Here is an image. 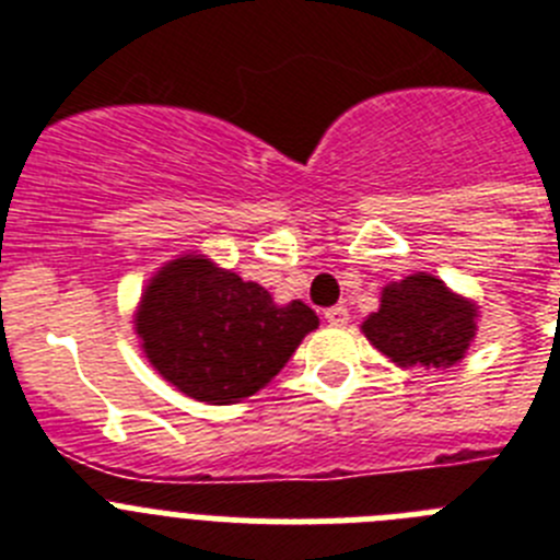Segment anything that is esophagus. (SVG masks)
Here are the masks:
<instances>
[{
  "label": "esophagus",
  "mask_w": 560,
  "mask_h": 560,
  "mask_svg": "<svg viewBox=\"0 0 560 560\" xmlns=\"http://www.w3.org/2000/svg\"><path fill=\"white\" fill-rule=\"evenodd\" d=\"M325 319H328L330 325H336V328H339V325H348L350 323L348 305H334V308H328L325 311Z\"/></svg>",
  "instance_id": "esophagus-1"
}]
</instances>
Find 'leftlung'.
Returning <instances> with one entry per match:
<instances>
[{
	"label": "left lung",
	"instance_id": "left-lung-1",
	"mask_svg": "<svg viewBox=\"0 0 560 560\" xmlns=\"http://www.w3.org/2000/svg\"><path fill=\"white\" fill-rule=\"evenodd\" d=\"M474 319V303L420 271L389 283L381 294V308L364 319L361 330L400 368H452L471 345Z\"/></svg>",
	"mask_w": 560,
	"mask_h": 560
}]
</instances>
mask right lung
I'll use <instances>...</instances> for the list:
<instances>
[{"label":"right lung","mask_w":560,"mask_h":560,"mask_svg":"<svg viewBox=\"0 0 560 560\" xmlns=\"http://www.w3.org/2000/svg\"><path fill=\"white\" fill-rule=\"evenodd\" d=\"M316 325V314L300 300L277 305L264 285L199 255L167 264L137 311L148 361L173 387L207 404L255 395Z\"/></svg>","instance_id":"add662e5"}]
</instances>
